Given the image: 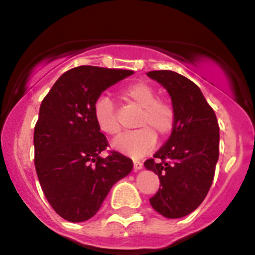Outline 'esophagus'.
I'll use <instances>...</instances> for the list:
<instances>
[{"label": "esophagus", "mask_w": 255, "mask_h": 255, "mask_svg": "<svg viewBox=\"0 0 255 255\" xmlns=\"http://www.w3.org/2000/svg\"><path fill=\"white\" fill-rule=\"evenodd\" d=\"M141 167H143V163H141L140 161H134V170L135 171L140 170Z\"/></svg>", "instance_id": "esophagus-1"}]
</instances>
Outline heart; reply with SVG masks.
<instances>
[{
  "instance_id": "1",
  "label": "heart",
  "mask_w": 255,
  "mask_h": 255,
  "mask_svg": "<svg viewBox=\"0 0 255 255\" xmlns=\"http://www.w3.org/2000/svg\"><path fill=\"white\" fill-rule=\"evenodd\" d=\"M121 97L126 102L140 108L135 120L139 129L123 135L114 143L119 152L131 157H141L153 150L157 143V135L161 139L170 136L176 124V110L172 102L157 97L155 88L145 82H136L121 89ZM93 115L97 126L102 132L116 136L121 132L117 120L116 107L107 96L97 98L93 106Z\"/></svg>"
}]
</instances>
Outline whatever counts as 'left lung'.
I'll use <instances>...</instances> for the list:
<instances>
[{
    "label": "left lung",
    "mask_w": 255,
    "mask_h": 255,
    "mask_svg": "<svg viewBox=\"0 0 255 255\" xmlns=\"http://www.w3.org/2000/svg\"><path fill=\"white\" fill-rule=\"evenodd\" d=\"M170 93L176 124L163 147L144 162L158 175L159 189L150 206L167 218L188 216L203 202L215 177L220 126L199 87L171 70L147 73Z\"/></svg>",
    "instance_id": "8db88e82"
}]
</instances>
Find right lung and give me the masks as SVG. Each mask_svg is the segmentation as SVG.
<instances>
[{"label":"right lung","instance_id":"1","mask_svg":"<svg viewBox=\"0 0 255 255\" xmlns=\"http://www.w3.org/2000/svg\"><path fill=\"white\" fill-rule=\"evenodd\" d=\"M131 70L78 66L58 78L42 101L34 128V163L40 186L58 216L83 222L96 215L108 191L129 175L132 161L108 150L93 106L103 91Z\"/></svg>","mask_w":255,"mask_h":255}]
</instances>
